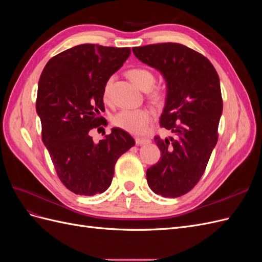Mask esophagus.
<instances>
[{
	"mask_svg": "<svg viewBox=\"0 0 262 262\" xmlns=\"http://www.w3.org/2000/svg\"><path fill=\"white\" fill-rule=\"evenodd\" d=\"M136 143L138 145H143V144L150 143V140L147 138H136Z\"/></svg>",
	"mask_w": 262,
	"mask_h": 262,
	"instance_id": "34e87169",
	"label": "esophagus"
}]
</instances>
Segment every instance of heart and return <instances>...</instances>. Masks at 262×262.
Returning a JSON list of instances; mask_svg holds the SVG:
<instances>
[{
  "instance_id": "b5f03b06",
  "label": "heart",
  "mask_w": 262,
  "mask_h": 262,
  "mask_svg": "<svg viewBox=\"0 0 262 262\" xmlns=\"http://www.w3.org/2000/svg\"><path fill=\"white\" fill-rule=\"evenodd\" d=\"M131 81L138 87L143 91H149L155 83V75L145 68L131 69L128 72ZM114 77H109L104 86V98L109 100L112 95ZM153 121V114L148 109H122L116 114L113 118V122L118 128H120L126 132L141 134L146 132L149 124Z\"/></svg>"
}]
</instances>
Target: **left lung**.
<instances>
[{"label": "left lung", "instance_id": "1", "mask_svg": "<svg viewBox=\"0 0 262 262\" xmlns=\"http://www.w3.org/2000/svg\"><path fill=\"white\" fill-rule=\"evenodd\" d=\"M132 51L160 71L167 86L160 124L171 137L154 138L162 157L146 170L147 184L156 194L177 198L198 184L216 145L223 112L220 78L204 55L184 45L156 43Z\"/></svg>", "mask_w": 262, "mask_h": 262}]
</instances>
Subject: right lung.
I'll use <instances>...</instances> for the list:
<instances>
[{"label":"right lung","mask_w":262,"mask_h":262,"mask_svg":"<svg viewBox=\"0 0 262 262\" xmlns=\"http://www.w3.org/2000/svg\"><path fill=\"white\" fill-rule=\"evenodd\" d=\"M130 53V48L78 45L51 58L39 78L36 110L42 142L62 184L75 194L106 191L118 158L136 144L119 128L97 143L91 137L104 120L105 83Z\"/></svg>","instance_id":"right-lung-1"}]
</instances>
